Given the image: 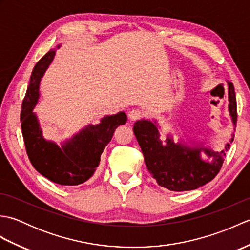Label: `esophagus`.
<instances>
[{"label":"esophagus","mask_w":250,"mask_h":250,"mask_svg":"<svg viewBox=\"0 0 250 250\" xmlns=\"http://www.w3.org/2000/svg\"><path fill=\"white\" fill-rule=\"evenodd\" d=\"M129 117L131 120H139L143 117V111L140 109H132L129 113Z\"/></svg>","instance_id":"1"}]
</instances>
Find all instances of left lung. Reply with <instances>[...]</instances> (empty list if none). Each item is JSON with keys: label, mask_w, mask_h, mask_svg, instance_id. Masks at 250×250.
<instances>
[{"label": "left lung", "mask_w": 250, "mask_h": 250, "mask_svg": "<svg viewBox=\"0 0 250 250\" xmlns=\"http://www.w3.org/2000/svg\"><path fill=\"white\" fill-rule=\"evenodd\" d=\"M228 94L229 113L233 125L236 126V97L231 82H228ZM133 132L151 176L157 180L159 186L177 192L194 190L214 179L222 167L226 152L230 148V144H227L225 150L215 152L209 148L189 147L180 142L175 144L169 136L166 144H163L156 121L145 119L135 122ZM202 151L212 159L210 163L201 160Z\"/></svg>", "instance_id": "obj_1"}]
</instances>
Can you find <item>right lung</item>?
I'll return each instance as SVG.
<instances>
[{
	"instance_id": "1",
	"label": "right lung",
	"mask_w": 250,
	"mask_h": 250,
	"mask_svg": "<svg viewBox=\"0 0 250 250\" xmlns=\"http://www.w3.org/2000/svg\"><path fill=\"white\" fill-rule=\"evenodd\" d=\"M55 54L56 50L47 52L33 68L21 107V130L26 153L37 172L56 184L77 186L94 174L105 146L110 142L115 130L125 124L126 115L119 111L105 116L99 125H87L61 147L46 141L33 108L40 97V82Z\"/></svg>"
}]
</instances>
